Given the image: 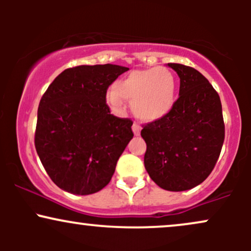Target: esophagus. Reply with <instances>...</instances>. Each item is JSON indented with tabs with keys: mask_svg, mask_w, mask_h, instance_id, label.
I'll use <instances>...</instances> for the list:
<instances>
[{
	"mask_svg": "<svg viewBox=\"0 0 251 251\" xmlns=\"http://www.w3.org/2000/svg\"><path fill=\"white\" fill-rule=\"evenodd\" d=\"M132 131H133L134 135H139L140 131H142V127H140L138 124H133V125H132Z\"/></svg>",
	"mask_w": 251,
	"mask_h": 251,
	"instance_id": "obj_1",
	"label": "esophagus"
}]
</instances>
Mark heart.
Listing matches in <instances>:
<instances>
[{
	"label": "heart",
	"mask_w": 251,
	"mask_h": 251,
	"mask_svg": "<svg viewBox=\"0 0 251 251\" xmlns=\"http://www.w3.org/2000/svg\"><path fill=\"white\" fill-rule=\"evenodd\" d=\"M131 101L134 116L143 122H157L171 112L176 102V77L165 67L133 71L114 83L106 96L111 107Z\"/></svg>",
	"instance_id": "obj_1"
}]
</instances>
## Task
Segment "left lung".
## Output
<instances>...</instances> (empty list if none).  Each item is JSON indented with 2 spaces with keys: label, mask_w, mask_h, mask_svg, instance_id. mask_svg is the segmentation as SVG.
Here are the masks:
<instances>
[{
  "label": "left lung",
  "mask_w": 251,
  "mask_h": 251,
  "mask_svg": "<svg viewBox=\"0 0 251 251\" xmlns=\"http://www.w3.org/2000/svg\"><path fill=\"white\" fill-rule=\"evenodd\" d=\"M180 79L171 112L142 129L144 164L151 179L168 191H185L208 178L224 142L220 96L195 68L168 63Z\"/></svg>",
  "instance_id": "1"
}]
</instances>
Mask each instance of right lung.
Masks as SVG:
<instances>
[{
    "label": "right lung",
    "instance_id": "right-lung-1",
    "mask_svg": "<svg viewBox=\"0 0 251 251\" xmlns=\"http://www.w3.org/2000/svg\"><path fill=\"white\" fill-rule=\"evenodd\" d=\"M127 67L77 66L50 83L37 109L35 148L50 179L73 195L105 188L129 140L132 123L111 114L108 86Z\"/></svg>",
    "mask_w": 251,
    "mask_h": 251
}]
</instances>
